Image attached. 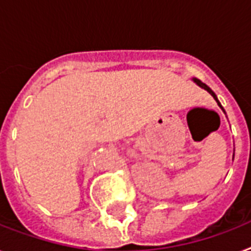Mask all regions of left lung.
<instances>
[{"label":"left lung","instance_id":"obj_1","mask_svg":"<svg viewBox=\"0 0 251 251\" xmlns=\"http://www.w3.org/2000/svg\"><path fill=\"white\" fill-rule=\"evenodd\" d=\"M193 80H194L195 83L198 84L199 87H202L203 90H206L207 92H208V94H211V96H214V99H215V100H216V102H218V105L220 106V108H222V109H223L222 104H220V101H219V100H218V98H216V95H215V92H214V91H212V90H211L210 87L207 86V84H204V83H203V82H201V80H199V79H197V78H193ZM223 112H224V113H226V110H224V109H223Z\"/></svg>","mask_w":251,"mask_h":251}]
</instances>
